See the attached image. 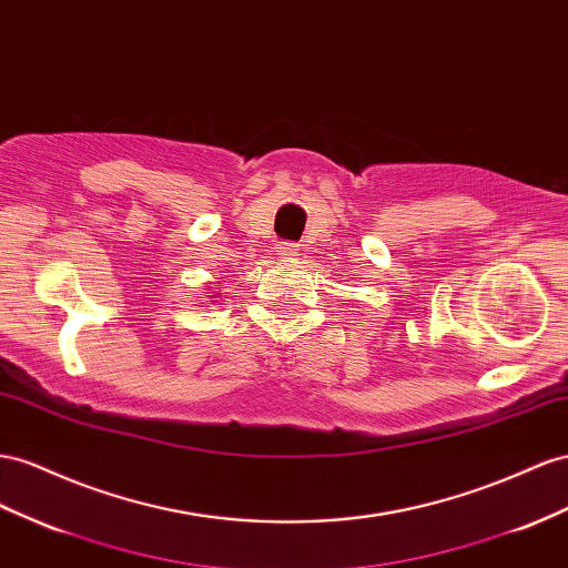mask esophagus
I'll use <instances>...</instances> for the list:
<instances>
[{
  "label": "esophagus",
  "mask_w": 568,
  "mask_h": 568,
  "mask_svg": "<svg viewBox=\"0 0 568 568\" xmlns=\"http://www.w3.org/2000/svg\"><path fill=\"white\" fill-rule=\"evenodd\" d=\"M277 255L284 257V260H294L298 255V246L296 243H288V241H282L277 246Z\"/></svg>",
  "instance_id": "34e87169"
}]
</instances>
